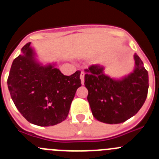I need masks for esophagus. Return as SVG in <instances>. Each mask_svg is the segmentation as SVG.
Listing matches in <instances>:
<instances>
[{
	"instance_id": "1",
	"label": "esophagus",
	"mask_w": 159,
	"mask_h": 159,
	"mask_svg": "<svg viewBox=\"0 0 159 159\" xmlns=\"http://www.w3.org/2000/svg\"><path fill=\"white\" fill-rule=\"evenodd\" d=\"M84 75H85V73H84V71H81L80 80H81V83H82V84H84Z\"/></svg>"
}]
</instances>
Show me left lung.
Listing matches in <instances>:
<instances>
[{"label": "left lung", "mask_w": 159, "mask_h": 159, "mask_svg": "<svg viewBox=\"0 0 159 159\" xmlns=\"http://www.w3.org/2000/svg\"><path fill=\"white\" fill-rule=\"evenodd\" d=\"M134 60L133 71L120 79L106 75L99 64L84 70L88 100L97 120L108 124L123 123L143 107L148 92V72L137 54Z\"/></svg>", "instance_id": "left-lung-1"}]
</instances>
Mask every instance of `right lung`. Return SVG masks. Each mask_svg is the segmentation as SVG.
Instances as JSON below:
<instances>
[{
  "instance_id": "obj_1",
  "label": "right lung",
  "mask_w": 159,
  "mask_h": 159,
  "mask_svg": "<svg viewBox=\"0 0 159 159\" xmlns=\"http://www.w3.org/2000/svg\"><path fill=\"white\" fill-rule=\"evenodd\" d=\"M31 43H26L12 62L8 91L20 113L32 124L57 125L66 119L75 92L81 86L80 71L67 76L56 63L38 61Z\"/></svg>"
}]
</instances>
